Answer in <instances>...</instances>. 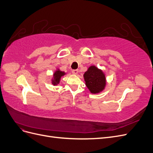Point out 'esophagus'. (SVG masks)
Returning a JSON list of instances; mask_svg holds the SVG:
<instances>
[{
    "label": "esophagus",
    "mask_w": 153,
    "mask_h": 153,
    "mask_svg": "<svg viewBox=\"0 0 153 153\" xmlns=\"http://www.w3.org/2000/svg\"><path fill=\"white\" fill-rule=\"evenodd\" d=\"M78 73V69H73L72 70V73L74 74V75H77Z\"/></svg>",
    "instance_id": "obj_1"
}]
</instances>
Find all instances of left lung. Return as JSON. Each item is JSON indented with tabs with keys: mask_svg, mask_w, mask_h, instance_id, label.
I'll return each instance as SVG.
<instances>
[{
	"mask_svg": "<svg viewBox=\"0 0 153 153\" xmlns=\"http://www.w3.org/2000/svg\"><path fill=\"white\" fill-rule=\"evenodd\" d=\"M85 85L92 94L102 92L106 85L105 73L94 65L91 66L84 74Z\"/></svg>",
	"mask_w": 153,
	"mask_h": 153,
	"instance_id": "1",
	"label": "left lung"
}]
</instances>
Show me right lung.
Listing matches in <instances>:
<instances>
[{
    "label": "right lung",
    "instance_id": "add662e5",
    "mask_svg": "<svg viewBox=\"0 0 153 153\" xmlns=\"http://www.w3.org/2000/svg\"><path fill=\"white\" fill-rule=\"evenodd\" d=\"M66 74L64 71H62L60 70L59 68H57L56 70L54 71L53 73V76L51 79V81H52V84L53 85H57L59 84L60 81L61 80V78L64 76Z\"/></svg>",
    "mask_w": 153,
    "mask_h": 153
}]
</instances>
